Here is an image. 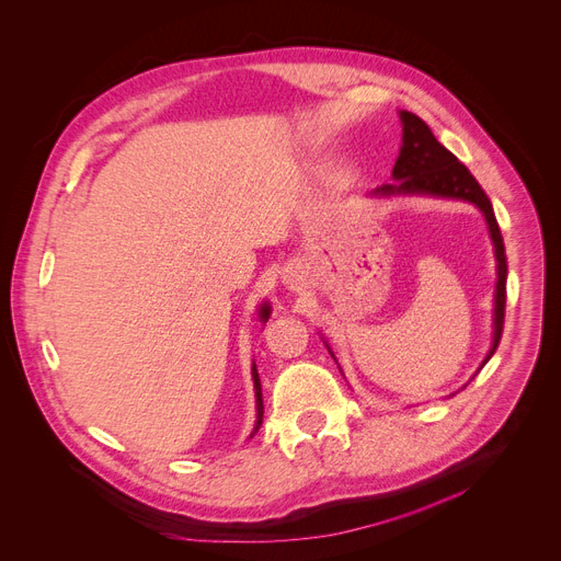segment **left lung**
I'll use <instances>...</instances> for the list:
<instances>
[{
  "label": "left lung",
  "mask_w": 561,
  "mask_h": 561,
  "mask_svg": "<svg viewBox=\"0 0 561 561\" xmlns=\"http://www.w3.org/2000/svg\"><path fill=\"white\" fill-rule=\"evenodd\" d=\"M401 119V148L399 158L392 169V184H381L375 192H369V198H397V196H428V198H446V201H465L478 207L488 220L490 239L494 243V256H496V290H494V333H492V347L480 363L478 371L488 363L503 333V320H505V284H507V256L505 245L501 237V228L494 216V207L482 192L478 180L469 173V169L449 151L444 148L426 122H422L417 115L408 110H399ZM324 341V339H322ZM327 345V341H324ZM331 358L335 360L331 347L327 345ZM339 363V360H335ZM476 371V375H478ZM473 375V377H476ZM471 377V379H473ZM465 388V386H462Z\"/></svg>",
  "instance_id": "1"
}]
</instances>
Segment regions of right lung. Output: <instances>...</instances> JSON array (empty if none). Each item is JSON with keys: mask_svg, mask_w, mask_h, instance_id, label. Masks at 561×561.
<instances>
[{"mask_svg": "<svg viewBox=\"0 0 561 561\" xmlns=\"http://www.w3.org/2000/svg\"><path fill=\"white\" fill-rule=\"evenodd\" d=\"M271 305L268 302H261L259 305V309H256V318H259V322H268V318H271ZM252 381H254V401H256V422H254V428H252V433H250V437L259 431V426H261V422H264V397H261V381H259V371H256V365L252 363Z\"/></svg>", "mask_w": 561, "mask_h": 561, "instance_id": "add662e5", "label": "right lung"}]
</instances>
